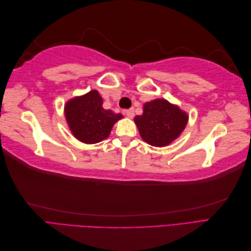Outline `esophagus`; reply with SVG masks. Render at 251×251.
<instances>
[{
	"instance_id": "34e87169",
	"label": "esophagus",
	"mask_w": 251,
	"mask_h": 251,
	"mask_svg": "<svg viewBox=\"0 0 251 251\" xmlns=\"http://www.w3.org/2000/svg\"><path fill=\"white\" fill-rule=\"evenodd\" d=\"M124 114L126 116V117H128V118H133L134 117V110L133 109H128V110H125L124 111Z\"/></svg>"
}]
</instances>
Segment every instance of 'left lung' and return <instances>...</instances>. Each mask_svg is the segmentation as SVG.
Masks as SVG:
<instances>
[{
  "mask_svg": "<svg viewBox=\"0 0 251 251\" xmlns=\"http://www.w3.org/2000/svg\"><path fill=\"white\" fill-rule=\"evenodd\" d=\"M141 138L153 147L169 146L183 132L188 115L178 105L165 100H154L143 104L142 115L134 118Z\"/></svg>",
  "mask_w": 251,
  "mask_h": 251,
  "instance_id": "1",
  "label": "left lung"
}]
</instances>
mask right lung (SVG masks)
<instances>
[{"label":"right lung","instance_id":"1","mask_svg":"<svg viewBox=\"0 0 251 251\" xmlns=\"http://www.w3.org/2000/svg\"><path fill=\"white\" fill-rule=\"evenodd\" d=\"M65 116L74 137L88 144L108 138L114 124L123 118L121 114L102 108V98L96 90L68 101Z\"/></svg>","mask_w":251,"mask_h":251}]
</instances>
